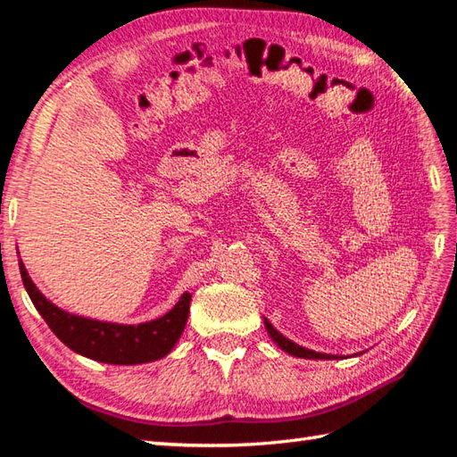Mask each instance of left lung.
Returning a JSON list of instances; mask_svg holds the SVG:
<instances>
[{"label":"left lung","instance_id":"8db88e82","mask_svg":"<svg viewBox=\"0 0 457 457\" xmlns=\"http://www.w3.org/2000/svg\"><path fill=\"white\" fill-rule=\"evenodd\" d=\"M263 324H266V330L270 334V338L278 344V346L283 350L291 353V356L295 358H305V360H338L342 356H332V353H322V352H314V350H309L305 346H299V344L291 342L289 338L283 337V334H279L276 328L271 327V322L268 319H263Z\"/></svg>","mask_w":457,"mask_h":457}]
</instances>
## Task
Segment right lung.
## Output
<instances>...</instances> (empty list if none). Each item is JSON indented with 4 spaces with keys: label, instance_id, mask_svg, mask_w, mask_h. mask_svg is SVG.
Returning a JSON list of instances; mask_svg holds the SVG:
<instances>
[{
    "label": "right lung",
    "instance_id": "add662e5",
    "mask_svg": "<svg viewBox=\"0 0 457 457\" xmlns=\"http://www.w3.org/2000/svg\"><path fill=\"white\" fill-rule=\"evenodd\" d=\"M19 271H21L30 301L40 317L46 320L50 330L70 350L101 363L137 366V363L156 361L168 356L184 332L189 317V293H184L176 305L160 319L140 324H119L79 317L48 301L30 279L21 260H19Z\"/></svg>",
    "mask_w": 457,
    "mask_h": 457
}]
</instances>
